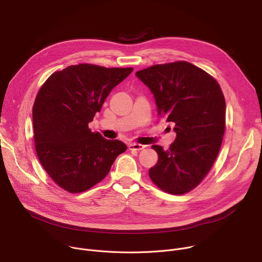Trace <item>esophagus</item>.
I'll list each match as a JSON object with an SVG mask.
<instances>
[{"label":"esophagus","mask_w":262,"mask_h":262,"mask_svg":"<svg viewBox=\"0 0 262 262\" xmlns=\"http://www.w3.org/2000/svg\"><path fill=\"white\" fill-rule=\"evenodd\" d=\"M146 147V145H142V144H137V143H130L128 144V149L129 150H142Z\"/></svg>","instance_id":"obj_1"}]
</instances>
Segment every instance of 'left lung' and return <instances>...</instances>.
Returning <instances> with one entry per match:
<instances>
[{"label": "left lung", "mask_w": 262, "mask_h": 262, "mask_svg": "<svg viewBox=\"0 0 262 262\" xmlns=\"http://www.w3.org/2000/svg\"><path fill=\"white\" fill-rule=\"evenodd\" d=\"M136 76L152 92L158 113L174 124L175 141L168 150L154 145L159 161L149 177L163 191H192L211 169L225 132L226 102L217 82L185 61L158 64Z\"/></svg>", "instance_id": "8db88e82"}]
</instances>
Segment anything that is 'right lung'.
I'll return each instance as SVG.
<instances>
[{"label": "right lung", "mask_w": 262, "mask_h": 262, "mask_svg": "<svg viewBox=\"0 0 262 262\" xmlns=\"http://www.w3.org/2000/svg\"><path fill=\"white\" fill-rule=\"evenodd\" d=\"M133 68L70 65L54 72L33 105L35 149L50 177L69 193H82L101 181L126 150L118 140L92 133L89 122L114 87Z\"/></svg>", "instance_id": "right-lung-1"}]
</instances>
